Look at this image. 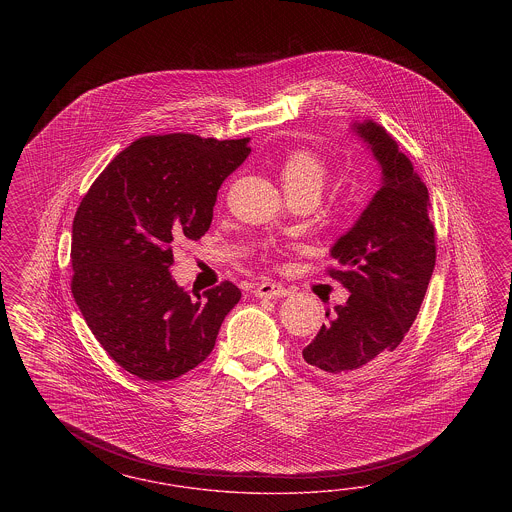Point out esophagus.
Returning <instances> with one entry per match:
<instances>
[{
  "label": "esophagus",
  "mask_w": 512,
  "mask_h": 512,
  "mask_svg": "<svg viewBox=\"0 0 512 512\" xmlns=\"http://www.w3.org/2000/svg\"><path fill=\"white\" fill-rule=\"evenodd\" d=\"M287 295H289V291L276 281H261L255 289V296H259V298H283Z\"/></svg>",
  "instance_id": "1"
}]
</instances>
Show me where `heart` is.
Wrapping results in <instances>:
<instances>
[{
  "instance_id": "heart-1",
  "label": "heart",
  "mask_w": 512,
  "mask_h": 512,
  "mask_svg": "<svg viewBox=\"0 0 512 512\" xmlns=\"http://www.w3.org/2000/svg\"><path fill=\"white\" fill-rule=\"evenodd\" d=\"M281 182L285 189H311L321 193L326 180V163L323 157L310 150H293L281 163Z\"/></svg>"
}]
</instances>
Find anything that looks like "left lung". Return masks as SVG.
I'll list each match as a JSON object with an SVG mask.
<instances>
[{
  "instance_id": "obj_1",
  "label": "left lung",
  "mask_w": 512,
  "mask_h": 512,
  "mask_svg": "<svg viewBox=\"0 0 512 512\" xmlns=\"http://www.w3.org/2000/svg\"><path fill=\"white\" fill-rule=\"evenodd\" d=\"M349 129L372 152L381 184L353 227L330 248L340 264L330 278L349 298L326 310L328 325L302 349L311 370L332 381L372 372L402 343L435 266L430 193L411 159L373 120L351 122Z\"/></svg>"
}]
</instances>
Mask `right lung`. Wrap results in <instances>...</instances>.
<instances>
[{
    "instance_id": "right-lung-1",
    "label": "right lung",
    "mask_w": 512,
    "mask_h": 512,
    "mask_svg": "<svg viewBox=\"0 0 512 512\" xmlns=\"http://www.w3.org/2000/svg\"><path fill=\"white\" fill-rule=\"evenodd\" d=\"M248 139L142 137L93 182L73 221V296L93 336L125 372L171 381L216 345L240 289L191 298L172 278L171 244L210 229L217 189L248 157Z\"/></svg>"
}]
</instances>
